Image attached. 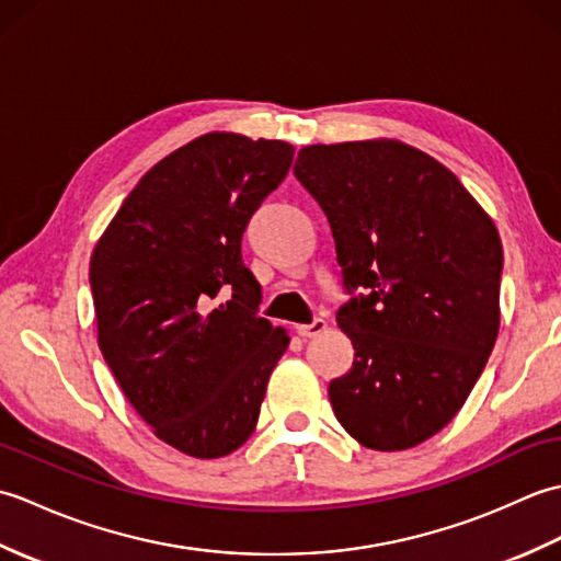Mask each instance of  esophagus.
<instances>
[{"label":"esophagus","instance_id":"1","mask_svg":"<svg viewBox=\"0 0 561 561\" xmlns=\"http://www.w3.org/2000/svg\"><path fill=\"white\" fill-rule=\"evenodd\" d=\"M325 328H328V323L323 318H316L313 323H306V325H296V332H299L301 337H318V335H323L325 332Z\"/></svg>","mask_w":561,"mask_h":561}]
</instances>
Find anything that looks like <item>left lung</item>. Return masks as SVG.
Masks as SVG:
<instances>
[{"label": "left lung", "instance_id": "8db88e82", "mask_svg": "<svg viewBox=\"0 0 561 561\" xmlns=\"http://www.w3.org/2000/svg\"><path fill=\"white\" fill-rule=\"evenodd\" d=\"M294 173L330 221L347 291L337 325L354 344L330 383L362 446L404 450L468 400L499 335L504 250L480 202L444 163L398 139L304 147Z\"/></svg>", "mask_w": 561, "mask_h": 561}]
</instances>
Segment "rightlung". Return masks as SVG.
<instances>
[{"label":"right lung","instance_id":"right-lung-1","mask_svg":"<svg viewBox=\"0 0 561 561\" xmlns=\"http://www.w3.org/2000/svg\"><path fill=\"white\" fill-rule=\"evenodd\" d=\"M291 161L287 141L202 135L141 175L93 248L103 359L151 432L185 456L245 444L289 347L287 330L257 316L241 238Z\"/></svg>","mask_w":561,"mask_h":561}]
</instances>
